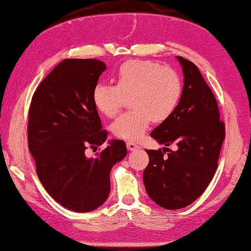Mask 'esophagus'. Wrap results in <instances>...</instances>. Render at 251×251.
Returning a JSON list of instances; mask_svg holds the SVG:
<instances>
[{
	"label": "esophagus",
	"mask_w": 251,
	"mask_h": 251,
	"mask_svg": "<svg viewBox=\"0 0 251 251\" xmlns=\"http://www.w3.org/2000/svg\"><path fill=\"white\" fill-rule=\"evenodd\" d=\"M126 148H128L129 151H134V150H138V149H140V147L138 146L137 143L131 142V141L126 142Z\"/></svg>",
	"instance_id": "esophagus-1"
}]
</instances>
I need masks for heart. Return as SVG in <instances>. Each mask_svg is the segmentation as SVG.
I'll use <instances>...</instances> for the list:
<instances>
[{
	"label": "heart",
	"instance_id": "heart-1",
	"mask_svg": "<svg viewBox=\"0 0 251 251\" xmlns=\"http://www.w3.org/2000/svg\"><path fill=\"white\" fill-rule=\"evenodd\" d=\"M183 82L173 69L150 60H129L117 74V85L100 82L92 91V101L99 112L113 118L130 99L129 112L112 123L111 130L119 139L138 141L152 120L162 122L172 116L179 104Z\"/></svg>",
	"mask_w": 251,
	"mask_h": 251
}]
</instances>
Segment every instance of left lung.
Masks as SVG:
<instances>
[{
    "instance_id": "left-lung-1",
    "label": "left lung",
    "mask_w": 251,
    "mask_h": 251,
    "mask_svg": "<svg viewBox=\"0 0 251 251\" xmlns=\"http://www.w3.org/2000/svg\"><path fill=\"white\" fill-rule=\"evenodd\" d=\"M184 75L181 101L172 116L151 132L163 150H147L143 172L148 195L166 209L184 208L203 194L218 166L225 125L213 91L192 61L177 56ZM177 144L178 150L167 148Z\"/></svg>"
}]
</instances>
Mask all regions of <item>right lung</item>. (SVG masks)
Wrapping results in <instances>:
<instances>
[{"instance_id":"right-lung-1","label":"right lung","mask_w":251,"mask_h":251,"mask_svg":"<svg viewBox=\"0 0 251 251\" xmlns=\"http://www.w3.org/2000/svg\"><path fill=\"white\" fill-rule=\"evenodd\" d=\"M105 68L98 59H64L39 83L28 111V149L39 181L57 203L77 213L107 201L112 166L126 155L122 140L95 157L85 154L107 140L92 101Z\"/></svg>"}]
</instances>
